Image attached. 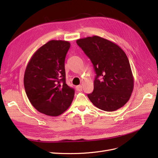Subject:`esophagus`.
Masks as SVG:
<instances>
[{
  "instance_id": "1",
  "label": "esophagus",
  "mask_w": 158,
  "mask_h": 158,
  "mask_svg": "<svg viewBox=\"0 0 158 158\" xmlns=\"http://www.w3.org/2000/svg\"><path fill=\"white\" fill-rule=\"evenodd\" d=\"M76 90H77L79 92L82 91V90H83V86L82 85H78V86H76Z\"/></svg>"
}]
</instances>
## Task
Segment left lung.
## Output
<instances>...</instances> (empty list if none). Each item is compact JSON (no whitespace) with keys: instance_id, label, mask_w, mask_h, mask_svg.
<instances>
[{"instance_id":"obj_1","label":"left lung","mask_w":158,"mask_h":158,"mask_svg":"<svg viewBox=\"0 0 158 158\" xmlns=\"http://www.w3.org/2000/svg\"><path fill=\"white\" fill-rule=\"evenodd\" d=\"M76 42L90 59L96 73L94 90L87 94L90 102L108 112L123 107L130 100L134 86L125 52L117 44L98 36L79 39Z\"/></svg>"}]
</instances>
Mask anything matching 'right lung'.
<instances>
[{
    "label": "right lung",
    "mask_w": 158,
    "mask_h": 158,
    "mask_svg": "<svg viewBox=\"0 0 158 158\" xmlns=\"http://www.w3.org/2000/svg\"><path fill=\"white\" fill-rule=\"evenodd\" d=\"M70 43L51 40L34 52L24 75V86L32 106L48 116L62 114L71 105L73 89L66 83L64 62Z\"/></svg>",
    "instance_id": "add662e5"
}]
</instances>
